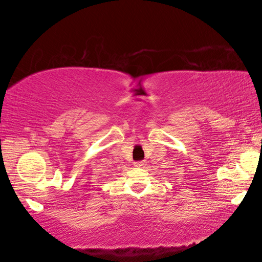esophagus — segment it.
<instances>
[{"instance_id": "34e87169", "label": "esophagus", "mask_w": 262, "mask_h": 262, "mask_svg": "<svg viewBox=\"0 0 262 262\" xmlns=\"http://www.w3.org/2000/svg\"><path fill=\"white\" fill-rule=\"evenodd\" d=\"M134 165L136 166V167H143L144 165H145V162L144 161H141V162H136Z\"/></svg>"}]
</instances>
